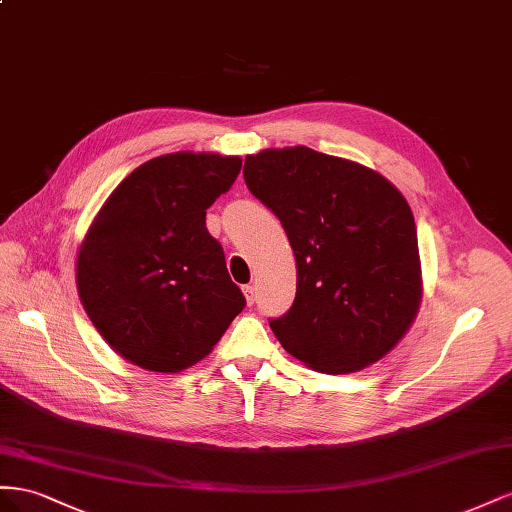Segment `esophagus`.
Here are the masks:
<instances>
[{"label": "esophagus", "mask_w": 512, "mask_h": 512, "mask_svg": "<svg viewBox=\"0 0 512 512\" xmlns=\"http://www.w3.org/2000/svg\"><path fill=\"white\" fill-rule=\"evenodd\" d=\"M242 291H244V298H246V302H248V304H253V302H255V296H257V294H255V287H253V285H244V287H242Z\"/></svg>", "instance_id": "1"}]
</instances>
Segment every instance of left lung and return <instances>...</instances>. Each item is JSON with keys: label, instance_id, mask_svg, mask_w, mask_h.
<instances>
[{"label": "left lung", "instance_id": "obj_1", "mask_svg": "<svg viewBox=\"0 0 512 512\" xmlns=\"http://www.w3.org/2000/svg\"><path fill=\"white\" fill-rule=\"evenodd\" d=\"M244 182L294 248L291 309L270 319L287 352L339 375L397 345L420 304L414 214L382 175L304 145L244 160Z\"/></svg>", "mask_w": 512, "mask_h": 512}]
</instances>
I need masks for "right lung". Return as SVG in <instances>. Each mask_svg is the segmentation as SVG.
Returning <instances> with one entry per match:
<instances>
[{
  "mask_svg": "<svg viewBox=\"0 0 512 512\" xmlns=\"http://www.w3.org/2000/svg\"><path fill=\"white\" fill-rule=\"evenodd\" d=\"M240 167V156L152 158L115 188L87 231L77 259L83 309L137 367H193L246 306L206 227V210Z\"/></svg>",
  "mask_w": 512,
  "mask_h": 512,
  "instance_id": "1",
  "label": "right lung"
}]
</instances>
